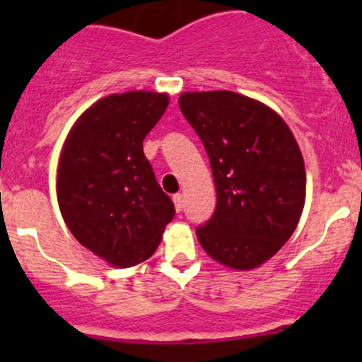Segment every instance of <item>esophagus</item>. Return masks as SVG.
<instances>
[{
	"label": "esophagus",
	"instance_id": "1",
	"mask_svg": "<svg viewBox=\"0 0 362 362\" xmlns=\"http://www.w3.org/2000/svg\"><path fill=\"white\" fill-rule=\"evenodd\" d=\"M173 203H175V208H177V211H180L182 208H184V199H182V194H173Z\"/></svg>",
	"mask_w": 362,
	"mask_h": 362
}]
</instances>
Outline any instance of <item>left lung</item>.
I'll list each match as a JSON object with an SVG mask.
<instances>
[{
	"label": "left lung",
	"mask_w": 362,
	"mask_h": 362,
	"mask_svg": "<svg viewBox=\"0 0 362 362\" xmlns=\"http://www.w3.org/2000/svg\"><path fill=\"white\" fill-rule=\"evenodd\" d=\"M180 110L202 138L217 189L210 221L196 229L210 257L257 268L291 238L305 206L301 151L282 117L233 90L182 94Z\"/></svg>",
	"instance_id": "8db88e82"
}]
</instances>
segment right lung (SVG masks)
<instances>
[{
	"label": "right lung",
	"mask_w": 362,
	"mask_h": 362,
	"mask_svg": "<svg viewBox=\"0 0 362 362\" xmlns=\"http://www.w3.org/2000/svg\"><path fill=\"white\" fill-rule=\"evenodd\" d=\"M166 94H110L76 120L57 168V202L71 235L112 266L151 257L175 204L163 192L144 154Z\"/></svg>",
	"instance_id": "right-lung-1"
}]
</instances>
